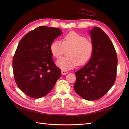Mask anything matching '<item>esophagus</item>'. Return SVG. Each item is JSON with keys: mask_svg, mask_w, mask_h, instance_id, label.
I'll list each match as a JSON object with an SVG mask.
<instances>
[{"mask_svg": "<svg viewBox=\"0 0 129 129\" xmlns=\"http://www.w3.org/2000/svg\"><path fill=\"white\" fill-rule=\"evenodd\" d=\"M68 73V72L65 70H61V74L62 75H66Z\"/></svg>", "mask_w": 129, "mask_h": 129, "instance_id": "1", "label": "esophagus"}]
</instances>
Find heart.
Segmentation results:
<instances>
[{
    "mask_svg": "<svg viewBox=\"0 0 129 129\" xmlns=\"http://www.w3.org/2000/svg\"><path fill=\"white\" fill-rule=\"evenodd\" d=\"M67 57L57 60L56 65L62 70L73 69L76 65H84L91 58L94 45L86 38L74 31L70 32L65 35L62 42L56 40L51 44L50 50L56 59L61 57L65 50Z\"/></svg>",
    "mask_w": 129,
    "mask_h": 129,
    "instance_id": "heart-1",
    "label": "heart"
}]
</instances>
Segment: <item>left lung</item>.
Wrapping results in <instances>:
<instances>
[{
  "mask_svg": "<svg viewBox=\"0 0 129 129\" xmlns=\"http://www.w3.org/2000/svg\"><path fill=\"white\" fill-rule=\"evenodd\" d=\"M94 45L89 61L75 72V92L84 99L93 101L105 95L116 76L117 57L113 44L98 27L89 30Z\"/></svg>",
  "mask_w": 129,
  "mask_h": 129,
  "instance_id": "obj_1",
  "label": "left lung"
}]
</instances>
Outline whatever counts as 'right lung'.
I'll return each instance as SVG.
<instances>
[{
  "label": "right lung",
  "instance_id": "obj_1",
  "mask_svg": "<svg viewBox=\"0 0 129 129\" xmlns=\"http://www.w3.org/2000/svg\"><path fill=\"white\" fill-rule=\"evenodd\" d=\"M62 34L59 28L42 26L19 42L13 60L14 76L19 88L28 96H44L61 76V70L52 59L50 45Z\"/></svg>",
  "mask_w": 129,
  "mask_h": 129
}]
</instances>
